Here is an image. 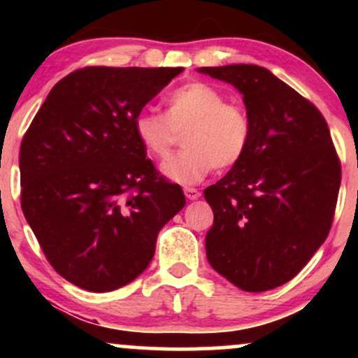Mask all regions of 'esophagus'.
<instances>
[{
    "instance_id": "1",
    "label": "esophagus",
    "mask_w": 358,
    "mask_h": 358,
    "mask_svg": "<svg viewBox=\"0 0 358 358\" xmlns=\"http://www.w3.org/2000/svg\"><path fill=\"white\" fill-rule=\"evenodd\" d=\"M185 196L188 200H196L200 196V192L196 188H185Z\"/></svg>"
}]
</instances>
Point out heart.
<instances>
[{
	"instance_id": "obj_1",
	"label": "heart",
	"mask_w": 358,
	"mask_h": 358,
	"mask_svg": "<svg viewBox=\"0 0 358 358\" xmlns=\"http://www.w3.org/2000/svg\"><path fill=\"white\" fill-rule=\"evenodd\" d=\"M183 150L163 163L171 182L193 185L213 168L239 163L250 141V121L241 106L207 82L193 80L176 87L166 99V113L143 109L134 117V134L151 156L165 159L183 133Z\"/></svg>"
}]
</instances>
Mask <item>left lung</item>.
I'll list each match as a JSON object with an SVG mask.
<instances>
[{"mask_svg": "<svg viewBox=\"0 0 358 358\" xmlns=\"http://www.w3.org/2000/svg\"><path fill=\"white\" fill-rule=\"evenodd\" d=\"M242 94L250 141L239 163L203 192L213 210L210 266L249 293L293 279L330 232L340 162L318 109L259 65L200 67Z\"/></svg>", "mask_w": 358, "mask_h": 358, "instance_id": "8db88e82", "label": "left lung"}]
</instances>
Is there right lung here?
I'll list each match as a JSON object with an SVG mask.
<instances>
[{"mask_svg":"<svg viewBox=\"0 0 358 358\" xmlns=\"http://www.w3.org/2000/svg\"><path fill=\"white\" fill-rule=\"evenodd\" d=\"M182 67H87L57 82L20 148L22 208L53 269L92 293L148 268L185 207L158 176L134 117Z\"/></svg>","mask_w":358,"mask_h":358,"instance_id":"obj_1","label":"right lung"}]
</instances>
